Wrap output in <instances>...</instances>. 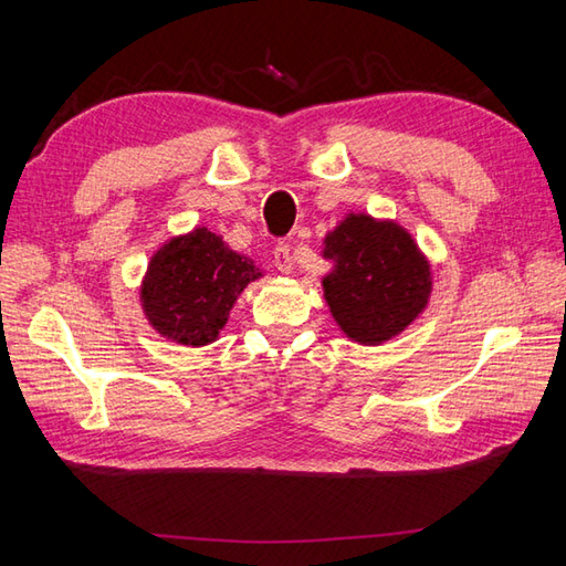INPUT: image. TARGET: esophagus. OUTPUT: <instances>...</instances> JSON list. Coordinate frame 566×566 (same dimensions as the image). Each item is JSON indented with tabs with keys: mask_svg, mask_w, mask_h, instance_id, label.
I'll return each instance as SVG.
<instances>
[{
	"mask_svg": "<svg viewBox=\"0 0 566 566\" xmlns=\"http://www.w3.org/2000/svg\"><path fill=\"white\" fill-rule=\"evenodd\" d=\"M274 268L280 270L282 274H292V270H294L292 248H290V243H286V240L276 243V248H274Z\"/></svg>",
	"mask_w": 566,
	"mask_h": 566,
	"instance_id": "esophagus-1",
	"label": "esophagus"
}]
</instances>
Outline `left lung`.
<instances>
[{"label":"left lung","instance_id":"left-lung-1","mask_svg":"<svg viewBox=\"0 0 566 566\" xmlns=\"http://www.w3.org/2000/svg\"><path fill=\"white\" fill-rule=\"evenodd\" d=\"M323 298L345 338L381 345L423 314L432 292L430 262L413 235L391 219L350 211L323 238Z\"/></svg>","mask_w":566,"mask_h":566}]
</instances>
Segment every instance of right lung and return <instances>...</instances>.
<instances>
[{
    "instance_id": "add662e5",
    "label": "right lung",
    "mask_w": 566,
    "mask_h": 566,
    "mask_svg": "<svg viewBox=\"0 0 566 566\" xmlns=\"http://www.w3.org/2000/svg\"><path fill=\"white\" fill-rule=\"evenodd\" d=\"M264 272L207 226L172 235L153 252L140 282V308L165 340L203 347L219 340L240 292Z\"/></svg>"
}]
</instances>
